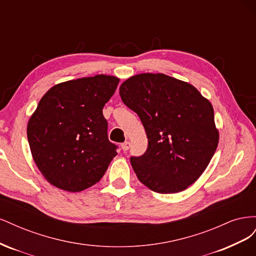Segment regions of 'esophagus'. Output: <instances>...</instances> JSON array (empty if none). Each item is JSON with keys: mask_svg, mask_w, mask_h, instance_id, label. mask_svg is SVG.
<instances>
[{"mask_svg": "<svg viewBox=\"0 0 256 256\" xmlns=\"http://www.w3.org/2000/svg\"><path fill=\"white\" fill-rule=\"evenodd\" d=\"M129 147H130V143L127 141V142H124L122 144V150H124V152H127L128 150H129Z\"/></svg>", "mask_w": 256, "mask_h": 256, "instance_id": "esophagus-1", "label": "esophagus"}]
</instances>
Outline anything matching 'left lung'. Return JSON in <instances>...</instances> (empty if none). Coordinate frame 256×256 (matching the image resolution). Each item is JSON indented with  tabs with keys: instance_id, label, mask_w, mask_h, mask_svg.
<instances>
[{
	"instance_id": "1",
	"label": "left lung",
	"mask_w": 256,
	"mask_h": 256,
	"mask_svg": "<svg viewBox=\"0 0 256 256\" xmlns=\"http://www.w3.org/2000/svg\"><path fill=\"white\" fill-rule=\"evenodd\" d=\"M120 95L138 115L148 140L145 154L130 159L138 180L158 193L194 184L219 143L210 102L190 83L164 74L130 76Z\"/></svg>"
}]
</instances>
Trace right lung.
<instances>
[{"instance_id": "add662e5", "label": "right lung", "mask_w": 256, "mask_h": 256, "mask_svg": "<svg viewBox=\"0 0 256 256\" xmlns=\"http://www.w3.org/2000/svg\"><path fill=\"white\" fill-rule=\"evenodd\" d=\"M118 82L108 74L70 80L54 85L40 99L26 134L38 170L54 187L68 192L92 187L118 154L102 109Z\"/></svg>"}]
</instances>
